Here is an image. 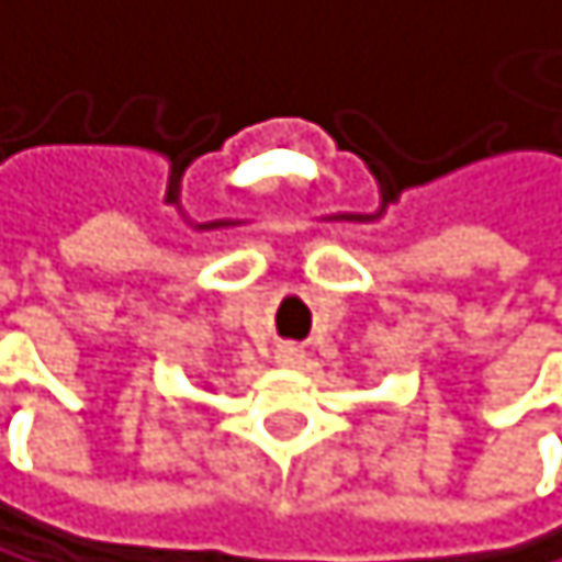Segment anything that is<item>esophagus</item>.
Here are the masks:
<instances>
[{
  "label": "esophagus",
  "mask_w": 562,
  "mask_h": 562,
  "mask_svg": "<svg viewBox=\"0 0 562 562\" xmlns=\"http://www.w3.org/2000/svg\"><path fill=\"white\" fill-rule=\"evenodd\" d=\"M302 347H291V342H284V347H278V363L281 367H299L302 363Z\"/></svg>",
  "instance_id": "1"
}]
</instances>
